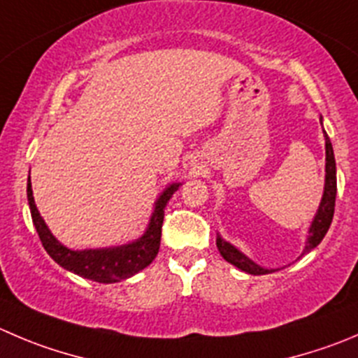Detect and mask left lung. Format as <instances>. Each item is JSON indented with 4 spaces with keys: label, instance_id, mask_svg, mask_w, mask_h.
Wrapping results in <instances>:
<instances>
[{
    "label": "left lung",
    "instance_id": "obj_1",
    "mask_svg": "<svg viewBox=\"0 0 358 358\" xmlns=\"http://www.w3.org/2000/svg\"><path fill=\"white\" fill-rule=\"evenodd\" d=\"M323 137H325V188H323V196L322 202H320L318 213H316L315 220H313L311 227H309V237L308 243H306L304 251H302L301 257H304L306 253H309L311 250H315L322 239L325 237V234L329 232V227L332 223V217H334V207H336V193H338V182H336V159H334V149L330 144L329 135L323 130ZM216 246L220 250L221 257L228 262V264L236 265L241 271L248 272V274L260 275V274H268V272H274V268H264L258 264H255L253 260L246 257L244 253H241L236 246H232L230 243H227L224 239H221V236H217Z\"/></svg>",
    "mask_w": 358,
    "mask_h": 358
}]
</instances>
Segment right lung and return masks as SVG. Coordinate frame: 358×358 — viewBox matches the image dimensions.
Here are the masks:
<instances>
[{
    "label": "right lung",
    "mask_w": 358,
    "mask_h": 358,
    "mask_svg": "<svg viewBox=\"0 0 358 358\" xmlns=\"http://www.w3.org/2000/svg\"><path fill=\"white\" fill-rule=\"evenodd\" d=\"M179 182H173L165 192L158 196L155 203V210L149 220L148 230L144 236L130 244H122L115 248H103V250H83L73 251L59 243L56 237L50 234L49 227L45 224L43 217L40 216L38 209L33 199L31 181L28 179V203L31 210L33 224L38 232L40 241L43 248L49 253V257L61 265L66 271L79 274L80 278L91 279L96 283H117L126 278H131L134 274L141 272L148 267L156 258L159 251V241H162V224L165 216L166 202L172 199L173 193L179 188Z\"/></svg>",
    "instance_id": "1"
}]
</instances>
